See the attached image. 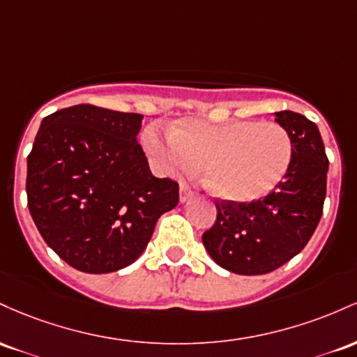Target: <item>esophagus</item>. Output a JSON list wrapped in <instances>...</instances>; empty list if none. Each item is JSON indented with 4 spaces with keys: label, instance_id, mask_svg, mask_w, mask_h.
I'll return each instance as SVG.
<instances>
[{
    "label": "esophagus",
    "instance_id": "obj_1",
    "mask_svg": "<svg viewBox=\"0 0 357 357\" xmlns=\"http://www.w3.org/2000/svg\"><path fill=\"white\" fill-rule=\"evenodd\" d=\"M192 195H194V190H192L189 183L187 182L180 183V202H185V200H189Z\"/></svg>",
    "mask_w": 357,
    "mask_h": 357
}]
</instances>
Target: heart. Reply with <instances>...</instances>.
Wrapping results in <instances>:
<instances>
[{
	"instance_id": "heart-1",
	"label": "heart",
	"mask_w": 357,
	"mask_h": 357,
	"mask_svg": "<svg viewBox=\"0 0 357 357\" xmlns=\"http://www.w3.org/2000/svg\"><path fill=\"white\" fill-rule=\"evenodd\" d=\"M143 145L168 174L202 168L211 194L232 204L266 197L285 178L294 158L288 131L270 121L218 125L185 118L168 126L167 139L148 130Z\"/></svg>"
}]
</instances>
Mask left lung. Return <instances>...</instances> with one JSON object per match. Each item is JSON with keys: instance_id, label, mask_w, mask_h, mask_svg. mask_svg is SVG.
<instances>
[{"instance_id": "obj_1", "label": "left lung", "mask_w": 357, "mask_h": 357, "mask_svg": "<svg viewBox=\"0 0 357 357\" xmlns=\"http://www.w3.org/2000/svg\"><path fill=\"white\" fill-rule=\"evenodd\" d=\"M294 143L290 170L266 197L250 204L215 202L218 218L202 234L211 258L238 275H265L305 248L326 200L327 160L319 128L294 111L275 113Z\"/></svg>"}]
</instances>
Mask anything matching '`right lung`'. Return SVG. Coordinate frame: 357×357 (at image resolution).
<instances>
[{
	"label": "right lung",
	"mask_w": 357,
	"mask_h": 357,
	"mask_svg": "<svg viewBox=\"0 0 357 357\" xmlns=\"http://www.w3.org/2000/svg\"><path fill=\"white\" fill-rule=\"evenodd\" d=\"M142 114L77 104L42 119L26 158L28 209L66 263L111 273L138 259L178 183L151 175L136 136Z\"/></svg>",
	"instance_id": "1"
}]
</instances>
